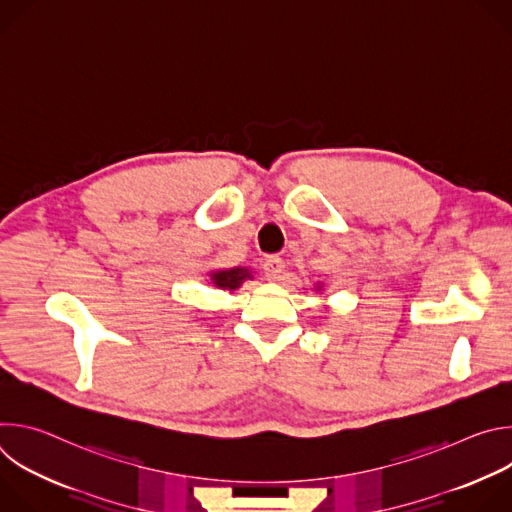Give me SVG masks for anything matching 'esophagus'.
Returning a JSON list of instances; mask_svg holds the SVG:
<instances>
[{"instance_id": "34e87169", "label": "esophagus", "mask_w": 512, "mask_h": 512, "mask_svg": "<svg viewBox=\"0 0 512 512\" xmlns=\"http://www.w3.org/2000/svg\"><path fill=\"white\" fill-rule=\"evenodd\" d=\"M263 271H265V275L269 277V279H279L281 277V273H283V261H281V257H277V255H271V257H267L265 261H263Z\"/></svg>"}]
</instances>
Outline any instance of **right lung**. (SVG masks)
Here are the masks:
<instances>
[{"instance_id":"obj_1","label":"right lung","mask_w":512,"mask_h":512,"mask_svg":"<svg viewBox=\"0 0 512 512\" xmlns=\"http://www.w3.org/2000/svg\"><path fill=\"white\" fill-rule=\"evenodd\" d=\"M251 273L249 269H243V267H237V269H229V271H216L212 273V281L214 285L218 287H227V289H237L245 279H249Z\"/></svg>"}]
</instances>
